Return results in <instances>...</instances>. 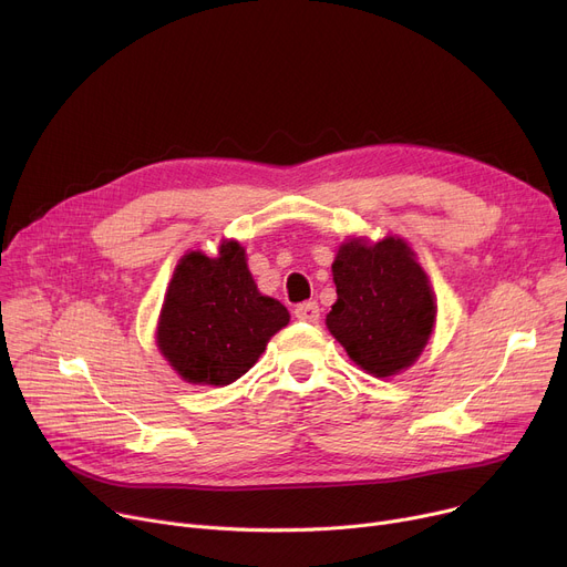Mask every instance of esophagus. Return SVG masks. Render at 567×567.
Here are the masks:
<instances>
[{"label":"esophagus","instance_id":"esophagus-1","mask_svg":"<svg viewBox=\"0 0 567 567\" xmlns=\"http://www.w3.org/2000/svg\"><path fill=\"white\" fill-rule=\"evenodd\" d=\"M293 317H296L298 321L317 323V321H319V306L315 303V300H308V303H300V306H296Z\"/></svg>","mask_w":567,"mask_h":567}]
</instances>
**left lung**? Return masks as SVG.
I'll list each match as a JSON object with an SVG mask.
<instances>
[{"instance_id":"1","label":"left lung","mask_w":567,"mask_h":567,"mask_svg":"<svg viewBox=\"0 0 567 567\" xmlns=\"http://www.w3.org/2000/svg\"><path fill=\"white\" fill-rule=\"evenodd\" d=\"M337 300L330 334L373 379H392L417 362L435 328V291L405 239L351 237L332 261Z\"/></svg>"}]
</instances>
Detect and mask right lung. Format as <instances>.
<instances>
[{
  "mask_svg": "<svg viewBox=\"0 0 567 567\" xmlns=\"http://www.w3.org/2000/svg\"><path fill=\"white\" fill-rule=\"evenodd\" d=\"M287 323L280 300L257 289L246 248L220 239L214 257L188 250L177 261L155 339L182 381L223 388L241 379Z\"/></svg>",
  "mask_w": 567,
  "mask_h": 567,
  "instance_id": "1",
  "label": "right lung"
}]
</instances>
